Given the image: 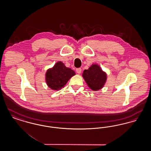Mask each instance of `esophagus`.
<instances>
[{"label":"esophagus","mask_w":151,"mask_h":151,"mask_svg":"<svg viewBox=\"0 0 151 151\" xmlns=\"http://www.w3.org/2000/svg\"><path fill=\"white\" fill-rule=\"evenodd\" d=\"M76 71L78 73H80L81 72V68H78L76 69Z\"/></svg>","instance_id":"esophagus-1"}]
</instances>
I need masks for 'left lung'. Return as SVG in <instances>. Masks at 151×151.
I'll list each match as a JSON object with an SVG mask.
<instances>
[{
    "label": "left lung",
    "mask_w": 151,
    "mask_h": 151,
    "mask_svg": "<svg viewBox=\"0 0 151 151\" xmlns=\"http://www.w3.org/2000/svg\"><path fill=\"white\" fill-rule=\"evenodd\" d=\"M83 76L88 86L93 91L100 89L106 80V74L96 65H92L88 70H85Z\"/></svg>",
    "instance_id": "left-lung-1"
}]
</instances>
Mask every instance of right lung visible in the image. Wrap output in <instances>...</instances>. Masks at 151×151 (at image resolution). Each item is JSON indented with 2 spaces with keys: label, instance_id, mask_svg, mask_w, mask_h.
Wrapping results in <instances>:
<instances>
[{
  "label": "right lung",
  "instance_id": "add662e5",
  "mask_svg": "<svg viewBox=\"0 0 151 151\" xmlns=\"http://www.w3.org/2000/svg\"><path fill=\"white\" fill-rule=\"evenodd\" d=\"M75 75V73L71 68L66 67L62 62H58L46 72V81L51 89L59 90Z\"/></svg>",
  "mask_w": 151,
  "mask_h": 151
}]
</instances>
